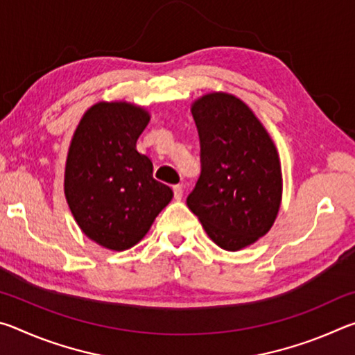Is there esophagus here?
Instances as JSON below:
<instances>
[{"label":"esophagus","mask_w":355,"mask_h":355,"mask_svg":"<svg viewBox=\"0 0 355 355\" xmlns=\"http://www.w3.org/2000/svg\"><path fill=\"white\" fill-rule=\"evenodd\" d=\"M173 197H175V200H182V197H183V184H175V186H173Z\"/></svg>","instance_id":"1"}]
</instances>
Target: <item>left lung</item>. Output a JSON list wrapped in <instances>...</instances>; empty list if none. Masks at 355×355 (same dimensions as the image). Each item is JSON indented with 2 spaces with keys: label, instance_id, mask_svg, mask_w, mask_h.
I'll list each match as a JSON object with an SVG mask.
<instances>
[{
  "label": "left lung",
  "instance_id": "obj_1",
  "mask_svg": "<svg viewBox=\"0 0 355 355\" xmlns=\"http://www.w3.org/2000/svg\"><path fill=\"white\" fill-rule=\"evenodd\" d=\"M200 139V177L186 203L225 250L254 244L272 227L282 169L271 136L235 95L214 92L191 107Z\"/></svg>",
  "mask_w": 355,
  "mask_h": 355
}]
</instances>
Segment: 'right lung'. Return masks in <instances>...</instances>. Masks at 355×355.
I'll use <instances>...</instances> for the list:
<instances>
[{"label":"right lung","mask_w":355,"mask_h":355,"mask_svg":"<svg viewBox=\"0 0 355 355\" xmlns=\"http://www.w3.org/2000/svg\"><path fill=\"white\" fill-rule=\"evenodd\" d=\"M148 120L141 106L100 101L70 142L65 199L84 235L106 249L133 248L172 200L169 186L153 178L152 161L136 150Z\"/></svg>","instance_id":"add662e5"}]
</instances>
